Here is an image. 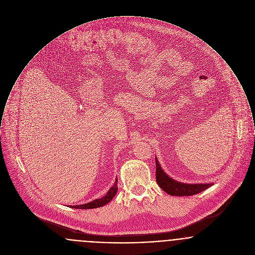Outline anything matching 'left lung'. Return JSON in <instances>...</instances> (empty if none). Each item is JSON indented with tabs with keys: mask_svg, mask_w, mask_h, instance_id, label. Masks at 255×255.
Returning <instances> with one entry per match:
<instances>
[{
	"mask_svg": "<svg viewBox=\"0 0 255 255\" xmlns=\"http://www.w3.org/2000/svg\"><path fill=\"white\" fill-rule=\"evenodd\" d=\"M156 164V182L158 183L159 187L165 191L167 194L171 196H193L199 194L202 191L206 190L207 188L211 187L213 183H198V184H188L179 182L170 177L168 174L164 172L161 168L158 159L155 158Z\"/></svg>",
	"mask_w": 255,
	"mask_h": 255,
	"instance_id": "1",
	"label": "left lung"
}]
</instances>
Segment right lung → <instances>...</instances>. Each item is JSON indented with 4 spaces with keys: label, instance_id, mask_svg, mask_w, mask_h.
<instances>
[{
    "label": "right lung",
    "instance_id": "1",
    "mask_svg": "<svg viewBox=\"0 0 255 255\" xmlns=\"http://www.w3.org/2000/svg\"><path fill=\"white\" fill-rule=\"evenodd\" d=\"M117 182H118V179L116 178L115 183L108 190V192L106 194V196H104L101 199H97V200L90 201V202H87V203H84V204H81V205H68V206H70L72 208H76V209H93V208L102 207V206L108 204V202L112 201V199L117 194V191H118Z\"/></svg>",
    "mask_w": 255,
    "mask_h": 255
}]
</instances>
